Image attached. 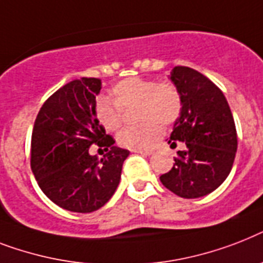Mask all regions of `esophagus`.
<instances>
[{"mask_svg":"<svg viewBox=\"0 0 263 263\" xmlns=\"http://www.w3.org/2000/svg\"><path fill=\"white\" fill-rule=\"evenodd\" d=\"M134 153H141V155H146V156H149V155H152L153 151L152 149H133Z\"/></svg>","mask_w":263,"mask_h":263,"instance_id":"34e87169","label":"esophagus"}]
</instances>
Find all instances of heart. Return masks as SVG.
Segmentation results:
<instances>
[{"mask_svg": "<svg viewBox=\"0 0 263 263\" xmlns=\"http://www.w3.org/2000/svg\"><path fill=\"white\" fill-rule=\"evenodd\" d=\"M112 102L100 98L96 102V118L108 132L118 130L122 125V108L138 103V118L141 123L127 126L117 136L121 146L141 149L148 146L160 134L163 126L172 125L179 118L182 99L175 85L155 80L129 77L117 83L111 91Z\"/></svg>", "mask_w": 263, "mask_h": 263, "instance_id": "heart-1", "label": "heart"}]
</instances>
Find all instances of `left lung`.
<instances>
[{
  "label": "left lung",
  "instance_id": "obj_1",
  "mask_svg": "<svg viewBox=\"0 0 263 263\" xmlns=\"http://www.w3.org/2000/svg\"><path fill=\"white\" fill-rule=\"evenodd\" d=\"M170 80L182 99L179 118L168 144L184 142L174 167L161 183L182 198H199L215 191L230 175L238 149L234 117L226 96L211 80L187 66H175Z\"/></svg>",
  "mask_w": 263,
  "mask_h": 263
}]
</instances>
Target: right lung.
Masks as SVG:
<instances>
[{"label": "right lung", "mask_w": 263, "mask_h": 263, "mask_svg": "<svg viewBox=\"0 0 263 263\" xmlns=\"http://www.w3.org/2000/svg\"><path fill=\"white\" fill-rule=\"evenodd\" d=\"M102 80L81 77L54 92L42 106L32 130L31 170L41 190L62 209L91 213L106 205L121 180L127 149L96 118ZM92 144L104 147L91 155Z\"/></svg>", "instance_id": "obj_1"}]
</instances>
